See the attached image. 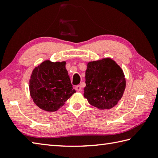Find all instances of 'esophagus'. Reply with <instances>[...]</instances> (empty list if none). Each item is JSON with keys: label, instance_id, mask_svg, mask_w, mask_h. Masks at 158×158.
Returning a JSON list of instances; mask_svg holds the SVG:
<instances>
[{"label": "esophagus", "instance_id": "esophagus-1", "mask_svg": "<svg viewBox=\"0 0 158 158\" xmlns=\"http://www.w3.org/2000/svg\"><path fill=\"white\" fill-rule=\"evenodd\" d=\"M75 89L77 90V92H81V85H77V86H75Z\"/></svg>", "mask_w": 158, "mask_h": 158}]
</instances>
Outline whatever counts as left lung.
<instances>
[{"label": "left lung", "mask_w": 158, "mask_h": 158, "mask_svg": "<svg viewBox=\"0 0 158 158\" xmlns=\"http://www.w3.org/2000/svg\"><path fill=\"white\" fill-rule=\"evenodd\" d=\"M122 69L110 58L87 63L84 96L90 105L110 109L122 98L126 88Z\"/></svg>", "instance_id": "8db88e82"}]
</instances>
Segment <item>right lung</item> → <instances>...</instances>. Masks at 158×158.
I'll return each mask as SVG.
<instances>
[{"label": "right lung", "instance_id": "obj_1", "mask_svg": "<svg viewBox=\"0 0 158 158\" xmlns=\"http://www.w3.org/2000/svg\"><path fill=\"white\" fill-rule=\"evenodd\" d=\"M66 64V61L53 62L47 60L33 69L29 80L30 94L41 109L56 111L76 92Z\"/></svg>", "mask_w": 158, "mask_h": 158}]
</instances>
